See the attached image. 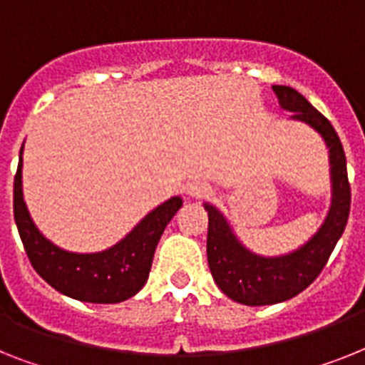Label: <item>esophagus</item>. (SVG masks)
I'll list each match as a JSON object with an SVG mask.
<instances>
[{
	"label": "esophagus",
	"mask_w": 365,
	"mask_h": 365,
	"mask_svg": "<svg viewBox=\"0 0 365 365\" xmlns=\"http://www.w3.org/2000/svg\"><path fill=\"white\" fill-rule=\"evenodd\" d=\"M183 191H185V195H187V197L198 198V197H202V195H204V192L207 191V185L204 182H200V180H192V182L185 183V187H183Z\"/></svg>",
	"instance_id": "34e87169"
}]
</instances>
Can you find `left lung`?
<instances>
[{"instance_id":"1","label":"left lung","mask_w":365,"mask_h":365,"mask_svg":"<svg viewBox=\"0 0 365 365\" xmlns=\"http://www.w3.org/2000/svg\"><path fill=\"white\" fill-rule=\"evenodd\" d=\"M272 91L282 109L292 113V120L310 125L324 140L329 148L332 198L319 230L299 249L280 256H262L247 249L222 211L204 202L210 219L207 263L213 280L226 297L247 306L277 304L304 292L329 262L344 234L351 210L347 159L332 124L295 88L272 85Z\"/></svg>"}]
</instances>
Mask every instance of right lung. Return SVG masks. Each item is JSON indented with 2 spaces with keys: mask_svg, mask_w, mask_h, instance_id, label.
<instances>
[{
  "mask_svg": "<svg viewBox=\"0 0 365 365\" xmlns=\"http://www.w3.org/2000/svg\"><path fill=\"white\" fill-rule=\"evenodd\" d=\"M24 145L14 176V220L27 258L42 278L63 295L94 304H115L137 295L148 280L152 259L165 228L182 207V197L159 204L118 243L100 252H70L51 243L33 222L24 200Z\"/></svg>",
  "mask_w": 365,
  "mask_h": 365,
  "instance_id": "add662e5",
  "label": "right lung"
}]
</instances>
